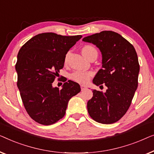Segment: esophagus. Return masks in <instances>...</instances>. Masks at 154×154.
Here are the masks:
<instances>
[{
  "label": "esophagus",
  "mask_w": 154,
  "mask_h": 154,
  "mask_svg": "<svg viewBox=\"0 0 154 154\" xmlns=\"http://www.w3.org/2000/svg\"><path fill=\"white\" fill-rule=\"evenodd\" d=\"M81 89H82V91L85 90L86 89V86H84V85H81Z\"/></svg>",
  "instance_id": "1"
}]
</instances>
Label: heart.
Listing matches in <instances>:
<instances>
[{"mask_svg": "<svg viewBox=\"0 0 154 154\" xmlns=\"http://www.w3.org/2000/svg\"><path fill=\"white\" fill-rule=\"evenodd\" d=\"M82 52L83 55L85 56L86 58H88L91 54H97L98 55V51H97L96 49L94 47L91 46V45H84L82 49ZM69 54L70 53H67L66 55V58H65V62L68 61ZM93 72H90V71H82V70H77L72 72L70 75V78L73 81L77 82V83L85 84L89 81L91 77H92Z\"/></svg>", "mask_w": 154, "mask_h": 154, "instance_id": "1", "label": "heart"}]
</instances>
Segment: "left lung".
<instances>
[{
  "label": "left lung",
  "instance_id": "1",
  "mask_svg": "<svg viewBox=\"0 0 154 154\" xmlns=\"http://www.w3.org/2000/svg\"><path fill=\"white\" fill-rule=\"evenodd\" d=\"M83 41L96 45L102 53L103 66L93 82L107 87L105 93L93 91L87 103L91 117L97 122L110 124L126 113L138 86L140 65L133 45L120 34L111 31L87 36Z\"/></svg>",
  "mask_w": 154,
  "mask_h": 154
}]
</instances>
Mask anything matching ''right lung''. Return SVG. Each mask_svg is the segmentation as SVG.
<instances>
[{"mask_svg":"<svg viewBox=\"0 0 154 154\" xmlns=\"http://www.w3.org/2000/svg\"><path fill=\"white\" fill-rule=\"evenodd\" d=\"M82 35L54 33L37 35L21 47L15 66L17 87L27 113L42 125H51L66 114L68 101L80 92V86L63 80L61 90L52 83L64 66L65 58Z\"/></svg>","mask_w":154,"mask_h":154,"instance_id":"1","label":"right lung"}]
</instances>
